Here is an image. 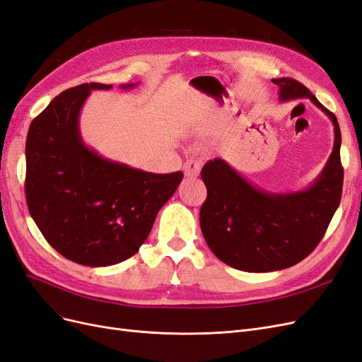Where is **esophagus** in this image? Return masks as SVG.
Here are the masks:
<instances>
[{
	"label": "esophagus",
	"instance_id": "34e87169",
	"mask_svg": "<svg viewBox=\"0 0 362 362\" xmlns=\"http://www.w3.org/2000/svg\"><path fill=\"white\" fill-rule=\"evenodd\" d=\"M184 175L187 178H196L201 172V161L199 160H187L184 163Z\"/></svg>",
	"mask_w": 362,
	"mask_h": 362
}]
</instances>
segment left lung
<instances>
[{
  "mask_svg": "<svg viewBox=\"0 0 362 362\" xmlns=\"http://www.w3.org/2000/svg\"><path fill=\"white\" fill-rule=\"evenodd\" d=\"M279 100H310L334 124V151L308 189L269 193L247 182L222 158L205 163L206 199L199 221L205 242L225 264L245 272H273L298 264L320 243L341 201V133L332 112L293 78H275Z\"/></svg>",
  "mask_w": 362,
  "mask_h": 362,
  "instance_id": "obj_1",
  "label": "left lung"
}]
</instances>
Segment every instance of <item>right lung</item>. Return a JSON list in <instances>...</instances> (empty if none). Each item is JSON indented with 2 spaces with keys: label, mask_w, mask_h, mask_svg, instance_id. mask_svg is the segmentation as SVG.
<instances>
[{
  "label": "right lung",
  "mask_w": 362,
  "mask_h": 362,
  "mask_svg": "<svg viewBox=\"0 0 362 362\" xmlns=\"http://www.w3.org/2000/svg\"><path fill=\"white\" fill-rule=\"evenodd\" d=\"M93 89L108 90L112 84L72 87L33 119L25 144V199L33 221L59 254L83 266L105 267L133 257L145 243L182 172H144L87 148L78 116Z\"/></svg>",
  "instance_id": "right-lung-1"
}]
</instances>
